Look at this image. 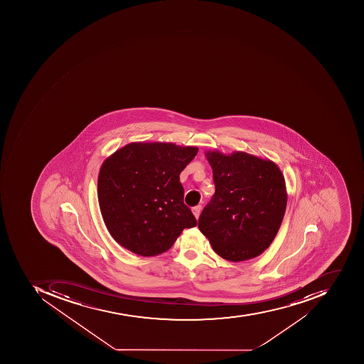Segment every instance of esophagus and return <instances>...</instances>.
Returning <instances> with one entry per match:
<instances>
[{
    "instance_id": "obj_1",
    "label": "esophagus",
    "mask_w": 364,
    "mask_h": 364,
    "mask_svg": "<svg viewBox=\"0 0 364 364\" xmlns=\"http://www.w3.org/2000/svg\"><path fill=\"white\" fill-rule=\"evenodd\" d=\"M191 210H193V216L196 217L197 220H198L199 215H200L201 212L200 205H198V206L193 207V209H191Z\"/></svg>"
}]
</instances>
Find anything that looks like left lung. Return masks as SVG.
I'll return each instance as SVG.
<instances>
[{
  "label": "left lung",
  "instance_id": "1",
  "mask_svg": "<svg viewBox=\"0 0 364 364\" xmlns=\"http://www.w3.org/2000/svg\"><path fill=\"white\" fill-rule=\"evenodd\" d=\"M213 169L214 196L198 220L215 253L230 262L261 255L279 232L287 191L279 166L247 152H205Z\"/></svg>",
  "mask_w": 364,
  "mask_h": 364
}]
</instances>
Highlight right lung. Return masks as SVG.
I'll list each match as a JSON object with an SVG mask.
<instances>
[{
	"mask_svg": "<svg viewBox=\"0 0 364 364\" xmlns=\"http://www.w3.org/2000/svg\"><path fill=\"white\" fill-rule=\"evenodd\" d=\"M198 148L173 142H132L109 156L98 176L103 222L119 245L137 255L165 253L197 225L183 204L179 175Z\"/></svg>",
	"mask_w": 364,
	"mask_h": 364,
	"instance_id": "1",
	"label": "right lung"
}]
</instances>
